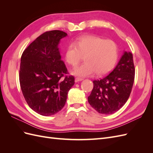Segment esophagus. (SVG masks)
Masks as SVG:
<instances>
[{
	"label": "esophagus",
	"mask_w": 153,
	"mask_h": 153,
	"mask_svg": "<svg viewBox=\"0 0 153 153\" xmlns=\"http://www.w3.org/2000/svg\"><path fill=\"white\" fill-rule=\"evenodd\" d=\"M82 80H83L82 78L76 77V78H75V82H80V81H82Z\"/></svg>",
	"instance_id": "1"
}]
</instances>
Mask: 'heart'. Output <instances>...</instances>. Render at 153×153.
Masks as SVG:
<instances>
[{
	"instance_id": "b5f03b06",
	"label": "heart",
	"mask_w": 153,
	"mask_h": 153,
	"mask_svg": "<svg viewBox=\"0 0 153 153\" xmlns=\"http://www.w3.org/2000/svg\"><path fill=\"white\" fill-rule=\"evenodd\" d=\"M83 56H85V62L74 69L73 75L85 77L96 73L98 76L104 75L116 64L119 48L113 40L93 35L82 36L68 46L66 60L71 66H76Z\"/></svg>"
}]
</instances>
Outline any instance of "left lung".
<instances>
[{
  "label": "left lung",
  "instance_id": "8db88e82",
  "mask_svg": "<svg viewBox=\"0 0 153 153\" xmlns=\"http://www.w3.org/2000/svg\"><path fill=\"white\" fill-rule=\"evenodd\" d=\"M135 69L133 55L125 52L108 76L94 80L88 101L100 114H112L121 109L131 94Z\"/></svg>",
  "mask_w": 153,
  "mask_h": 153
}]
</instances>
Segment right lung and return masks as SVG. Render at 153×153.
<instances>
[{"label": "right lung", "instance_id": "add662e5", "mask_svg": "<svg viewBox=\"0 0 153 153\" xmlns=\"http://www.w3.org/2000/svg\"><path fill=\"white\" fill-rule=\"evenodd\" d=\"M62 30L45 32L23 52L19 71L22 94L29 107L48 116L61 110L75 84L61 59L58 45L67 36Z\"/></svg>", "mask_w": 153, "mask_h": 153}]
</instances>
